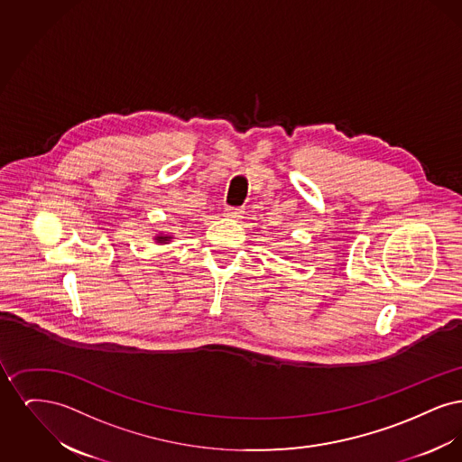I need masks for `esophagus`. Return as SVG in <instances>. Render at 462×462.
Instances as JSON below:
<instances>
[{"instance_id":"1","label":"esophagus","mask_w":462,"mask_h":462,"mask_svg":"<svg viewBox=\"0 0 462 462\" xmlns=\"http://www.w3.org/2000/svg\"><path fill=\"white\" fill-rule=\"evenodd\" d=\"M242 209H239V208H226L225 209V215L228 217V218H234V220H239L242 217Z\"/></svg>"}]
</instances>
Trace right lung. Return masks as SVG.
<instances>
[{
    "label": "right lung",
    "instance_id": "right-lung-1",
    "mask_svg": "<svg viewBox=\"0 0 462 462\" xmlns=\"http://www.w3.org/2000/svg\"><path fill=\"white\" fill-rule=\"evenodd\" d=\"M173 237L171 236H155V242H159V244H168V241H171Z\"/></svg>",
    "mask_w": 462,
    "mask_h": 462
}]
</instances>
